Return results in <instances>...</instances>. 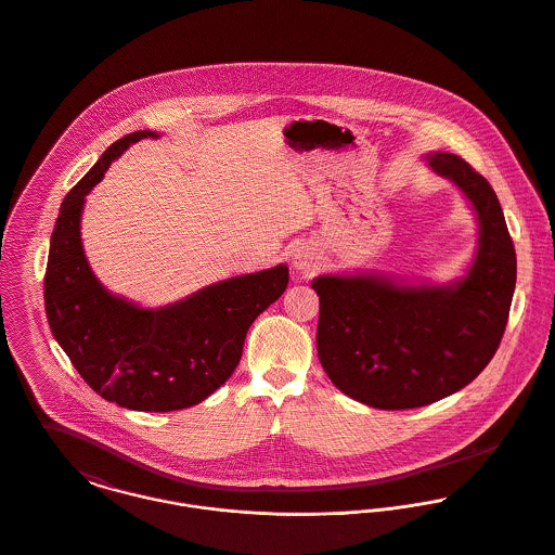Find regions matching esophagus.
Masks as SVG:
<instances>
[{
	"mask_svg": "<svg viewBox=\"0 0 555 555\" xmlns=\"http://www.w3.org/2000/svg\"><path fill=\"white\" fill-rule=\"evenodd\" d=\"M292 266L296 268V272H308L314 266V257L308 247H298L292 255Z\"/></svg>",
	"mask_w": 555,
	"mask_h": 555,
	"instance_id": "34e87169",
	"label": "esophagus"
}]
</instances>
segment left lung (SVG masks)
Returning <instances> with one entry per match:
<instances>
[{"mask_svg": "<svg viewBox=\"0 0 555 555\" xmlns=\"http://www.w3.org/2000/svg\"><path fill=\"white\" fill-rule=\"evenodd\" d=\"M470 202L479 241L453 283H406L387 274H321L317 353L349 398L383 411L442 400L490 364L502 340L517 279L515 247L490 183L462 157H424Z\"/></svg>", "mask_w": 555, "mask_h": 555, "instance_id": "8db88e82", "label": "left lung"}]
</instances>
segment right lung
Returning <instances> with one entry per match:
<instances>
[{"label":"right lung","mask_w":555,"mask_h":555,"mask_svg":"<svg viewBox=\"0 0 555 555\" xmlns=\"http://www.w3.org/2000/svg\"><path fill=\"white\" fill-rule=\"evenodd\" d=\"M157 135L127 133L65 195L44 276L49 325L74 369L104 400L144 413L189 409L217 391L243 358L250 323L289 283V268L279 263L142 308L98 281L80 241L85 195L129 144Z\"/></svg>","instance_id":"right-lung-1"}]
</instances>
